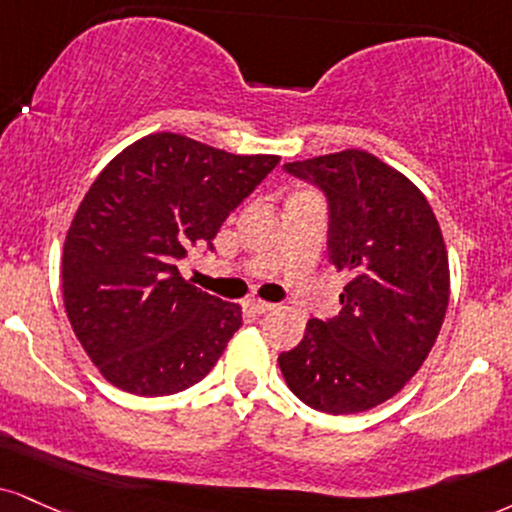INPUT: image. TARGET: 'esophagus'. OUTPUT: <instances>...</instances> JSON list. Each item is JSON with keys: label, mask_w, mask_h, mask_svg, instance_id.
<instances>
[{"label": "esophagus", "mask_w": 512, "mask_h": 512, "mask_svg": "<svg viewBox=\"0 0 512 512\" xmlns=\"http://www.w3.org/2000/svg\"><path fill=\"white\" fill-rule=\"evenodd\" d=\"M250 310L257 312V315H264V312L274 310V303H264V300H250Z\"/></svg>", "instance_id": "1"}]
</instances>
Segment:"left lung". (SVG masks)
Segmentation results:
<instances>
[{
	"label": "left lung",
	"mask_w": 512,
	"mask_h": 512,
	"mask_svg": "<svg viewBox=\"0 0 512 512\" xmlns=\"http://www.w3.org/2000/svg\"><path fill=\"white\" fill-rule=\"evenodd\" d=\"M283 169L322 190L329 262L350 281L341 312L310 319L303 341L279 355L281 374L310 408L365 412L408 384L441 331L451 279L439 221L408 178L369 152Z\"/></svg>",
	"instance_id": "left-lung-1"
}]
</instances>
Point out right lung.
Wrapping results in <instances>:
<instances>
[{
  "mask_svg": "<svg viewBox=\"0 0 512 512\" xmlns=\"http://www.w3.org/2000/svg\"><path fill=\"white\" fill-rule=\"evenodd\" d=\"M279 157L231 155L178 133L138 140L107 164L64 243V305L104 379L169 396L205 379L243 324L240 307L178 272L214 250L221 224Z\"/></svg>",
  "mask_w": 512,
  "mask_h": 512,
  "instance_id": "right-lung-1",
  "label": "right lung"
}]
</instances>
